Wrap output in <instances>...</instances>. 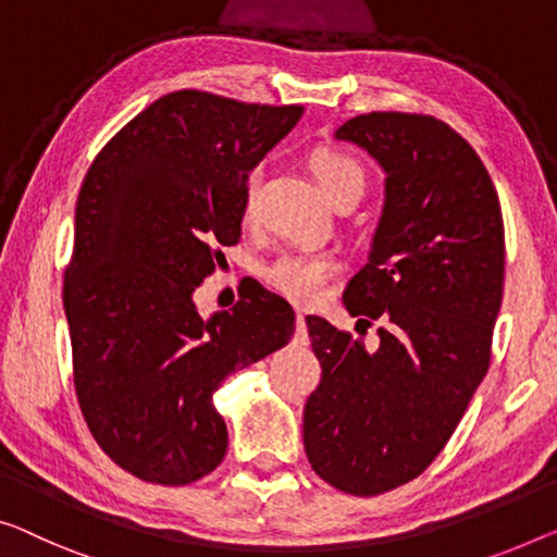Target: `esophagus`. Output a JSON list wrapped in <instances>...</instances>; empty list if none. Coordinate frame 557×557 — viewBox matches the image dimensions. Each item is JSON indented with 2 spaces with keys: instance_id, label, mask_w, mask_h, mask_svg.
I'll return each instance as SVG.
<instances>
[{
  "instance_id": "esophagus-1",
  "label": "esophagus",
  "mask_w": 557,
  "mask_h": 557,
  "mask_svg": "<svg viewBox=\"0 0 557 557\" xmlns=\"http://www.w3.org/2000/svg\"><path fill=\"white\" fill-rule=\"evenodd\" d=\"M305 320H307V312L305 310H297V327L305 330Z\"/></svg>"
}]
</instances>
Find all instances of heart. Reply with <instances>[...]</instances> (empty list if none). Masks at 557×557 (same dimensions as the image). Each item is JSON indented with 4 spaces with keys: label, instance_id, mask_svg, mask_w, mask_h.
<instances>
[{
    "label": "heart",
    "instance_id": "b5f03b06",
    "mask_svg": "<svg viewBox=\"0 0 557 557\" xmlns=\"http://www.w3.org/2000/svg\"><path fill=\"white\" fill-rule=\"evenodd\" d=\"M310 170L318 180V185L327 199H335L343 193H360L364 189V172L360 162L350 157L343 149L335 147H318L310 154ZM255 193H257V172L250 174L245 187V199L243 210L245 214L252 212L255 205ZM337 262L330 252L322 250H293L282 252L275 257L268 268L262 270L268 285H272L289 300L295 302H312L318 300L322 287L330 280L332 272H335Z\"/></svg>",
    "mask_w": 557,
    "mask_h": 557
}]
</instances>
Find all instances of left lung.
Wrapping results in <instances>:
<instances>
[{"label": "left lung", "mask_w": 557, "mask_h": 557, "mask_svg": "<svg viewBox=\"0 0 557 557\" xmlns=\"http://www.w3.org/2000/svg\"><path fill=\"white\" fill-rule=\"evenodd\" d=\"M335 139L385 172L368 262L343 295L352 318L383 327L368 347L307 318L322 377L305 403L302 440L325 483L380 495L437 458L483 383L503 302L505 230L491 174L445 122L372 112L347 120Z\"/></svg>", "instance_id": "8db88e82"}]
</instances>
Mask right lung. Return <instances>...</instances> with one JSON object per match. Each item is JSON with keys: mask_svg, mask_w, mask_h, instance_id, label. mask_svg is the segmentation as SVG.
<instances>
[{"mask_svg": "<svg viewBox=\"0 0 557 557\" xmlns=\"http://www.w3.org/2000/svg\"><path fill=\"white\" fill-rule=\"evenodd\" d=\"M302 112L180 89L124 124L82 182L64 275L74 387L97 445L139 480L218 468L214 389L293 337V307L262 285L210 318L195 289L239 239L250 172Z\"/></svg>", "mask_w": 557, "mask_h": 557, "instance_id": "1", "label": "right lung"}]
</instances>
